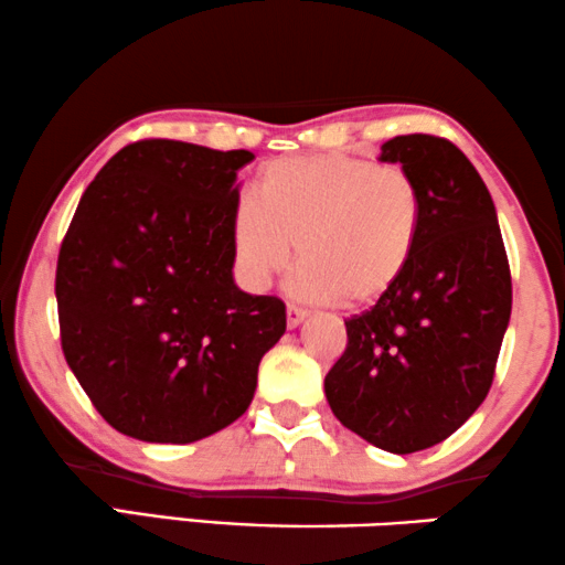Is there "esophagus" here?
I'll return each instance as SVG.
<instances>
[{"instance_id":"1","label":"esophagus","mask_w":565,"mask_h":565,"mask_svg":"<svg viewBox=\"0 0 565 565\" xmlns=\"http://www.w3.org/2000/svg\"><path fill=\"white\" fill-rule=\"evenodd\" d=\"M308 318V310L288 302V329H298V326Z\"/></svg>"}]
</instances>
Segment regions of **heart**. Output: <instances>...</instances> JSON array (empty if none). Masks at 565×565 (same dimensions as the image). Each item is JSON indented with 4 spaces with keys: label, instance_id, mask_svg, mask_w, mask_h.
<instances>
[{
    "label": "heart",
    "instance_id": "b5f03b06",
    "mask_svg": "<svg viewBox=\"0 0 565 565\" xmlns=\"http://www.w3.org/2000/svg\"><path fill=\"white\" fill-rule=\"evenodd\" d=\"M423 216L420 185L395 162L343 152L280 158L263 168L255 199L236 201L228 249L242 285L265 290L298 244L302 298L364 308L411 269Z\"/></svg>",
    "mask_w": 565,
    "mask_h": 565
}]
</instances>
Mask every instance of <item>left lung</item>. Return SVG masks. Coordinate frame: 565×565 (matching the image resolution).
I'll return each mask as SVG.
<instances>
[{
  "label": "left lung",
  "instance_id": "1",
  "mask_svg": "<svg viewBox=\"0 0 565 565\" xmlns=\"http://www.w3.org/2000/svg\"><path fill=\"white\" fill-rule=\"evenodd\" d=\"M423 193L411 269L370 310L347 318V349L326 374L341 425L390 454L446 440L492 387L510 323L512 277L497 211L469 158L446 137L382 145Z\"/></svg>",
  "mask_w": 565,
  "mask_h": 565
}]
</instances>
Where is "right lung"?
I'll return each mask as SVG.
<instances>
[{"label": "right lung", "instance_id": "add662e5", "mask_svg": "<svg viewBox=\"0 0 565 565\" xmlns=\"http://www.w3.org/2000/svg\"><path fill=\"white\" fill-rule=\"evenodd\" d=\"M247 150L121 147L63 236L61 347L102 418L147 444H193L247 411L285 302L234 285L228 218Z\"/></svg>", "mask_w": 565, "mask_h": 565}]
</instances>
